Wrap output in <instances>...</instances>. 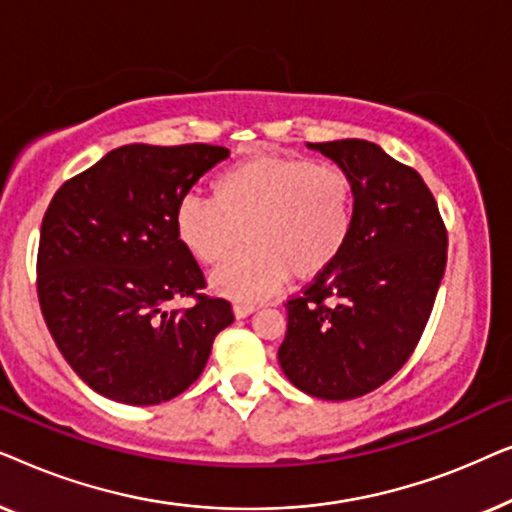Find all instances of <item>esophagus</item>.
I'll use <instances>...</instances> for the list:
<instances>
[{
	"mask_svg": "<svg viewBox=\"0 0 512 512\" xmlns=\"http://www.w3.org/2000/svg\"><path fill=\"white\" fill-rule=\"evenodd\" d=\"M233 312H235V317H237V319H244V317H249V314H254V312H256V305H249V303H235V305H233Z\"/></svg>",
	"mask_w": 512,
	"mask_h": 512,
	"instance_id": "obj_1",
	"label": "esophagus"
}]
</instances>
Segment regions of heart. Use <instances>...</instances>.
I'll use <instances>...</instances> for the list:
<instances>
[{
  "label": "heart",
  "mask_w": 512,
  "mask_h": 512,
  "mask_svg": "<svg viewBox=\"0 0 512 512\" xmlns=\"http://www.w3.org/2000/svg\"><path fill=\"white\" fill-rule=\"evenodd\" d=\"M356 195L333 163L263 153L221 172L216 195L191 188L174 209L184 247L200 263H219L212 286L242 303L270 298L289 277L310 279L331 268L354 230Z\"/></svg>",
  "instance_id": "1"
}]
</instances>
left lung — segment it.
Instances as JSON below:
<instances>
[{
  "mask_svg": "<svg viewBox=\"0 0 512 512\" xmlns=\"http://www.w3.org/2000/svg\"><path fill=\"white\" fill-rule=\"evenodd\" d=\"M349 174L354 230L331 268L286 300L279 366L305 394L349 401L415 352L447 263V228L417 170L366 139L310 144Z\"/></svg>",
  "mask_w": 512,
  "mask_h": 512,
  "instance_id": "1",
  "label": "left lung"
}]
</instances>
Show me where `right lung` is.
Masks as SVG:
<instances>
[{"label": "right lung", "instance_id": "add662e5", "mask_svg": "<svg viewBox=\"0 0 512 512\" xmlns=\"http://www.w3.org/2000/svg\"><path fill=\"white\" fill-rule=\"evenodd\" d=\"M212 144H128L67 179L41 221L37 293L74 373L111 401L156 405L198 380L212 342L233 324L228 300L181 244L174 209L228 158ZM193 297L186 311L166 307Z\"/></svg>", "mask_w": 512, "mask_h": 512}]
</instances>
